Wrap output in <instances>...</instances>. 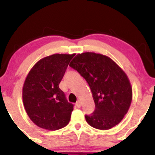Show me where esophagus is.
Masks as SVG:
<instances>
[{"label": "esophagus", "instance_id": "obj_1", "mask_svg": "<svg viewBox=\"0 0 155 155\" xmlns=\"http://www.w3.org/2000/svg\"><path fill=\"white\" fill-rule=\"evenodd\" d=\"M76 106H77L78 108H81V101H78L76 103Z\"/></svg>", "mask_w": 155, "mask_h": 155}]
</instances>
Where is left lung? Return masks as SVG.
Here are the masks:
<instances>
[{"instance_id": "1", "label": "left lung", "mask_w": 155, "mask_h": 155, "mask_svg": "<svg viewBox=\"0 0 155 155\" xmlns=\"http://www.w3.org/2000/svg\"><path fill=\"white\" fill-rule=\"evenodd\" d=\"M87 81L95 109L85 115L87 122L96 129L109 130L127 113L133 90L127 74L106 55L94 52L78 54L70 63Z\"/></svg>"}]
</instances>
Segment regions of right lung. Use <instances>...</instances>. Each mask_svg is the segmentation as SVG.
Wrapping results in <instances>:
<instances>
[{
  "mask_svg": "<svg viewBox=\"0 0 155 155\" xmlns=\"http://www.w3.org/2000/svg\"><path fill=\"white\" fill-rule=\"evenodd\" d=\"M75 54H54L41 59L28 73L22 101L32 122L41 128L57 130L70 121L74 105L59 88L70 60Z\"/></svg>",
  "mask_w": 155,
  "mask_h": 155,
  "instance_id": "add662e5",
  "label": "right lung"
}]
</instances>
